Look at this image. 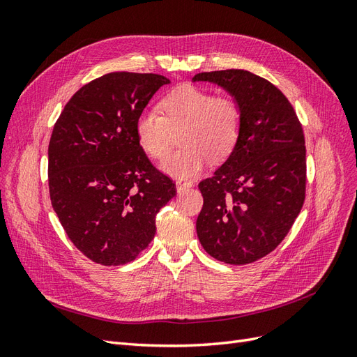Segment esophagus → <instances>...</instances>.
Masks as SVG:
<instances>
[{
	"label": "esophagus",
	"mask_w": 357,
	"mask_h": 357,
	"mask_svg": "<svg viewBox=\"0 0 357 357\" xmlns=\"http://www.w3.org/2000/svg\"><path fill=\"white\" fill-rule=\"evenodd\" d=\"M192 186H193L192 181H185V180H177L176 181V189H177L178 193H181L183 190H186V189H189Z\"/></svg>",
	"instance_id": "esophagus-1"
}]
</instances>
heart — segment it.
I'll return each mask as SVG.
<instances>
[{"instance_id": "heart-1", "label": "heart", "mask_w": 357, "mask_h": 357, "mask_svg": "<svg viewBox=\"0 0 357 357\" xmlns=\"http://www.w3.org/2000/svg\"><path fill=\"white\" fill-rule=\"evenodd\" d=\"M155 110L137 116L135 137L143 152L152 159H164L178 132L177 152L162 162L160 169L176 178L199 174L207 159L220 162L238 143L243 129V110L234 96L214 95L193 84L177 86L162 96Z\"/></svg>"}]
</instances>
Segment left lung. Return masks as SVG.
<instances>
[{"label": "left lung", "instance_id": "left-lung-1", "mask_svg": "<svg viewBox=\"0 0 357 357\" xmlns=\"http://www.w3.org/2000/svg\"><path fill=\"white\" fill-rule=\"evenodd\" d=\"M238 101L243 129L234 152L199 183L197 234L220 262L252 264L283 241L305 199V139L283 92L245 70L199 73Z\"/></svg>", "mask_w": 357, "mask_h": 357}]
</instances>
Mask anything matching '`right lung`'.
Instances as JSON below:
<instances>
[{"mask_svg": "<svg viewBox=\"0 0 357 357\" xmlns=\"http://www.w3.org/2000/svg\"><path fill=\"white\" fill-rule=\"evenodd\" d=\"M159 74L110 73L67 102L49 143V190L62 228L100 265L134 261L153 240L156 214L176 197L137 143L135 121L160 86Z\"/></svg>", "mask_w": 357, "mask_h": 357, "instance_id": "right-lung-1", "label": "right lung"}]
</instances>
